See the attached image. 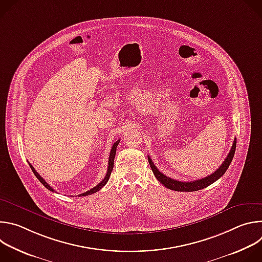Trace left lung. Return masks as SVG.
I'll return each mask as SVG.
<instances>
[{
  "label": "left lung",
  "instance_id": "left-lung-1",
  "mask_svg": "<svg viewBox=\"0 0 262 262\" xmlns=\"http://www.w3.org/2000/svg\"><path fill=\"white\" fill-rule=\"evenodd\" d=\"M235 148H236V139H234V141H233L232 147L230 149V152L228 154L227 158L225 159V161L223 162V164L220 166V168L215 172H213L212 174H210L209 176H207L205 178H201V179L190 181V182L178 181V180H175L173 178H170V177L164 175L156 167V165L154 164V162L151 161V159L149 156H148V162H149V165H150V168H151L155 176L157 177V179L163 185H165L166 188L173 190V191H177V192H195V191H199V190L206 188V186L210 185L211 183H213L214 181H216L219 178H221L224 175V173L227 171V169L229 168V166L232 162V159H233L234 152H235Z\"/></svg>",
  "mask_w": 262,
  "mask_h": 262
}]
</instances>
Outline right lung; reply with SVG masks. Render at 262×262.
I'll list each match as a JSON object with an SVG mask.
<instances>
[{
  "mask_svg": "<svg viewBox=\"0 0 262 262\" xmlns=\"http://www.w3.org/2000/svg\"><path fill=\"white\" fill-rule=\"evenodd\" d=\"M119 142H120V140H118V141H116L115 143H114V145H113V147H112V149H111V154H110V158H108V166H107V171H106V174H105V176H104V178L101 180V182H99L96 186H94L93 189H91L90 191H87L86 193H83V194H80L79 196L80 197H82V196H88V195H91V194H94V193H96L97 191H99L102 186H104L105 185V183L107 182V180H108V178H110V175H111V173H112V170H113V167H114V159H115V156H116V149H117V146H118V144H119ZM30 165V167H31V169H32V171H33V173L35 174V176L39 179V181L46 186V188L48 189V190H50V191H52V192H55L54 191V189L52 188L51 185H49V183H47V181L36 172V170L34 169V167L31 165V164H29Z\"/></svg>",
  "mask_w": 262,
  "mask_h": 262,
  "instance_id": "add662e5",
  "label": "right lung"
}]
</instances>
